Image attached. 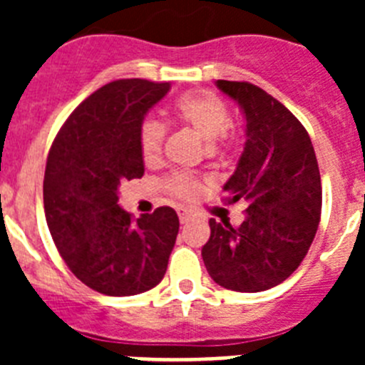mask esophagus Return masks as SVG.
I'll return each mask as SVG.
<instances>
[{
  "label": "esophagus",
  "instance_id": "obj_1",
  "mask_svg": "<svg viewBox=\"0 0 365 365\" xmlns=\"http://www.w3.org/2000/svg\"><path fill=\"white\" fill-rule=\"evenodd\" d=\"M190 219H192V214H190V210H186V208H179V221L182 222V225H186Z\"/></svg>",
  "mask_w": 365,
  "mask_h": 365
}]
</instances>
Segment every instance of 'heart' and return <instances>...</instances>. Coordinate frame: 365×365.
<instances>
[{"instance_id":"obj_1","label":"heart","mask_w":365,"mask_h":365,"mask_svg":"<svg viewBox=\"0 0 365 365\" xmlns=\"http://www.w3.org/2000/svg\"><path fill=\"white\" fill-rule=\"evenodd\" d=\"M172 118L182 128L192 131L208 148H214L219 138L227 137L230 128V109L227 102L212 91H188L175 100L172 109ZM166 137V128L163 122L146 118L140 125L138 144L140 153L148 164H155L163 153V143ZM164 188L173 197L192 201L202 192V182L186 173H175L168 177Z\"/></svg>"}]
</instances>
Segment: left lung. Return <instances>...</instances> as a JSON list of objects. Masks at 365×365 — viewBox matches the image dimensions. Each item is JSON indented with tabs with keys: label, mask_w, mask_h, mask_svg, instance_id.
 Masks as SVG:
<instances>
[{
	"label": "left lung",
	"mask_w": 365,
	"mask_h": 365,
	"mask_svg": "<svg viewBox=\"0 0 365 365\" xmlns=\"http://www.w3.org/2000/svg\"><path fill=\"white\" fill-rule=\"evenodd\" d=\"M237 102L247 120V143L225 182L227 201L248 202L234 228L210 219L202 247L205 267L217 285L261 292L285 282L314 240L322 214V180L311 137L282 102L248 82H215Z\"/></svg>",
	"instance_id": "left-lung-1"
}]
</instances>
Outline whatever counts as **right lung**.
Here are the masks:
<instances>
[{"mask_svg":"<svg viewBox=\"0 0 365 365\" xmlns=\"http://www.w3.org/2000/svg\"><path fill=\"white\" fill-rule=\"evenodd\" d=\"M170 87L140 78L106 83L71 113L49 151L47 227L71 272L106 296H135L159 285L179 234L170 206L137 221L118 206L122 182L144 175V117Z\"/></svg>","mask_w":365,"mask_h":365,"instance_id":"obj_1","label":"right lung"}]
</instances>
